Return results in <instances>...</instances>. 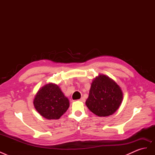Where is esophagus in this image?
<instances>
[{
    "label": "esophagus",
    "mask_w": 155,
    "mask_h": 155,
    "mask_svg": "<svg viewBox=\"0 0 155 155\" xmlns=\"http://www.w3.org/2000/svg\"><path fill=\"white\" fill-rule=\"evenodd\" d=\"M79 101H81L82 102H85V99L84 97H81V99H79Z\"/></svg>",
    "instance_id": "esophagus-1"
}]
</instances>
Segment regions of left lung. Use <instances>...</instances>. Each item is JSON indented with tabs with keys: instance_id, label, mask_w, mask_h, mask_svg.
<instances>
[{
	"instance_id": "obj_1",
	"label": "left lung",
	"mask_w": 155,
	"mask_h": 155,
	"mask_svg": "<svg viewBox=\"0 0 155 155\" xmlns=\"http://www.w3.org/2000/svg\"><path fill=\"white\" fill-rule=\"evenodd\" d=\"M123 93L117 83L105 75L94 79L86 101L88 109L98 116L112 115L118 110Z\"/></svg>"
}]
</instances>
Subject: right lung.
Listing matches in <instances>:
<instances>
[{
    "label": "right lung",
    "mask_w": 155,
    "mask_h": 155,
    "mask_svg": "<svg viewBox=\"0 0 155 155\" xmlns=\"http://www.w3.org/2000/svg\"><path fill=\"white\" fill-rule=\"evenodd\" d=\"M34 105L37 111L48 120L59 119L70 106L68 98L60 88L53 83L47 84L37 92Z\"/></svg>",
    "instance_id": "right-lung-1"
}]
</instances>
